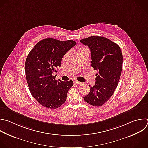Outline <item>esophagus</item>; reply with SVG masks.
I'll list each match as a JSON object with an SVG mask.
<instances>
[{
	"instance_id": "obj_1",
	"label": "esophagus",
	"mask_w": 148,
	"mask_h": 148,
	"mask_svg": "<svg viewBox=\"0 0 148 148\" xmlns=\"http://www.w3.org/2000/svg\"><path fill=\"white\" fill-rule=\"evenodd\" d=\"M74 82L75 83V84H82V83L81 82H79V81H78V80H77V79H74Z\"/></svg>"
}]
</instances>
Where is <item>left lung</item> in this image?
Masks as SVG:
<instances>
[{
	"label": "left lung",
	"mask_w": 148,
	"mask_h": 148,
	"mask_svg": "<svg viewBox=\"0 0 148 148\" xmlns=\"http://www.w3.org/2000/svg\"><path fill=\"white\" fill-rule=\"evenodd\" d=\"M89 47L91 66L98 71L94 86L84 96V101L93 106H101L109 99L118 85L123 67V55L120 46L110 39L92 36L80 40Z\"/></svg>",
	"instance_id": "obj_1"
}]
</instances>
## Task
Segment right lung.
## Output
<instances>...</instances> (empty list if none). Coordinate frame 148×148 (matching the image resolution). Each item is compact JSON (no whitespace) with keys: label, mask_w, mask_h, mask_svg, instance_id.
Returning <instances> with one entry per match:
<instances>
[{"label":"right lung","mask_w":148,"mask_h":148,"mask_svg":"<svg viewBox=\"0 0 148 148\" xmlns=\"http://www.w3.org/2000/svg\"><path fill=\"white\" fill-rule=\"evenodd\" d=\"M75 45L73 40L46 38L36 44L26 59L25 75L29 89L45 108L56 109L66 101L73 81L57 80L53 73L60 67L63 56Z\"/></svg>","instance_id":"add662e5"}]
</instances>
